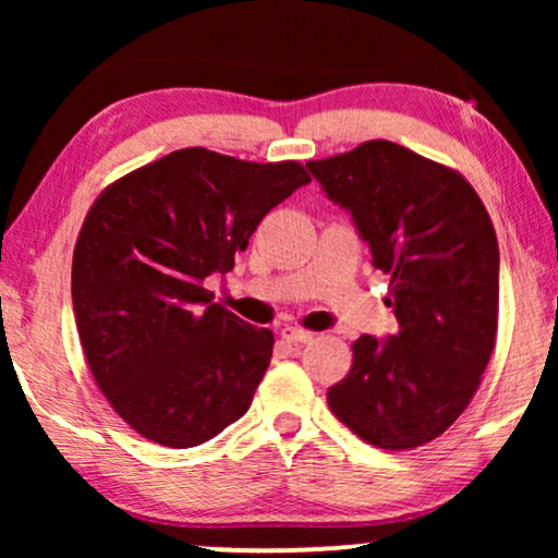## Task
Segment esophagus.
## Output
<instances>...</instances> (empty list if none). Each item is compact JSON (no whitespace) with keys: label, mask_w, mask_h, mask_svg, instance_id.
<instances>
[{"label":"esophagus","mask_w":558,"mask_h":558,"mask_svg":"<svg viewBox=\"0 0 558 558\" xmlns=\"http://www.w3.org/2000/svg\"><path fill=\"white\" fill-rule=\"evenodd\" d=\"M281 338L287 342H294V345H300V342H310L315 335L302 330V327H281Z\"/></svg>","instance_id":"1"}]
</instances>
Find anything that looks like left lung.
<instances>
[{
	"label": "left lung",
	"mask_w": 558,
	"mask_h": 558,
	"mask_svg": "<svg viewBox=\"0 0 558 558\" xmlns=\"http://www.w3.org/2000/svg\"><path fill=\"white\" fill-rule=\"evenodd\" d=\"M307 170L391 277L386 304L399 319L396 335L355 340L327 403L380 449L426 445L468 409L495 348L500 251L490 216L462 174L386 140Z\"/></svg>",
	"instance_id": "left-lung-1"
}]
</instances>
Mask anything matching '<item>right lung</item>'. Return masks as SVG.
Instances as JSON below:
<instances>
[{
    "instance_id": "right-lung-1",
    "label": "right lung",
    "mask_w": 558,
    "mask_h": 558,
    "mask_svg": "<svg viewBox=\"0 0 558 558\" xmlns=\"http://www.w3.org/2000/svg\"><path fill=\"white\" fill-rule=\"evenodd\" d=\"M300 162L256 165L203 147L136 170L94 203L73 251L83 353L113 411L185 449L246 414L274 335L213 302L266 213L307 185Z\"/></svg>"
}]
</instances>
